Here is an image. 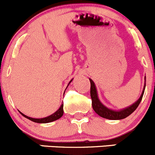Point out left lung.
Here are the masks:
<instances>
[{
  "instance_id": "1",
  "label": "left lung",
  "mask_w": 155,
  "mask_h": 155,
  "mask_svg": "<svg viewBox=\"0 0 155 155\" xmlns=\"http://www.w3.org/2000/svg\"><path fill=\"white\" fill-rule=\"evenodd\" d=\"M91 82V97L92 99V107L94 111L99 115V116L103 117V118L108 119V120H123V119L126 118L127 117L129 116L130 114L133 113L138 105L140 103L141 100H142L143 94H144L145 88H146V76H145V83L144 87H143V90L142 94H141L140 97L135 102L133 105H130L129 107H127L125 108L122 109V110H113L107 107L106 106L103 105L102 102L99 100L98 97V94H97V87H96L95 83L93 82L90 79Z\"/></svg>"
}]
</instances>
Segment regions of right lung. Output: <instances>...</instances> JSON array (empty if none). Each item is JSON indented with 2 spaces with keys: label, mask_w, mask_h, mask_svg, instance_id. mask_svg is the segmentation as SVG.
Masks as SVG:
<instances>
[{
  "label": "right lung",
  "mask_w": 155,
  "mask_h": 155,
  "mask_svg": "<svg viewBox=\"0 0 155 155\" xmlns=\"http://www.w3.org/2000/svg\"><path fill=\"white\" fill-rule=\"evenodd\" d=\"M72 80H73V79H71V80L70 81L69 84L71 82H72ZM69 84H68V85H69ZM66 89H65V90H66ZM64 92H65V91H64ZM20 113L21 114V115H23V116H24V117H26V118L29 119V120H31V121L35 122V123H51V122H53V121H55V120H58V119H59V118H61V117H62L63 114H64V110H63V104H61V106H60L59 108H58V110H57L54 114H53L50 115V116H49V117H45V118H40V119L32 118V117H28V116H26L25 114H24L21 113V111H20Z\"/></svg>",
  "instance_id": "1"
}]
</instances>
